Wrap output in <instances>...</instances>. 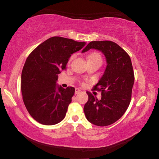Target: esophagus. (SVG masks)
Returning a JSON list of instances; mask_svg holds the SVG:
<instances>
[{"label":"esophagus","instance_id":"34e87169","mask_svg":"<svg viewBox=\"0 0 159 159\" xmlns=\"http://www.w3.org/2000/svg\"><path fill=\"white\" fill-rule=\"evenodd\" d=\"M80 92H81V90H80V89H79V88H76V90H75V94H76V95L80 93Z\"/></svg>","mask_w":159,"mask_h":159}]
</instances>
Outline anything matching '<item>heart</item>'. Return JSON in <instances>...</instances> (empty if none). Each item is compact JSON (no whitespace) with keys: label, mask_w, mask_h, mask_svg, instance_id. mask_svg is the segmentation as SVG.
<instances>
[{"label":"heart","mask_w":159,"mask_h":159,"mask_svg":"<svg viewBox=\"0 0 159 159\" xmlns=\"http://www.w3.org/2000/svg\"><path fill=\"white\" fill-rule=\"evenodd\" d=\"M98 60L102 61V57L98 53H93L89 55V57H88V60Z\"/></svg>","instance_id":"heart-1"}]
</instances>
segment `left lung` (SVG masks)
Returning a JSON list of instances; mask_svg holds the SVG:
<instances>
[{
	"instance_id": "obj_1",
	"label": "left lung",
	"mask_w": 159,
	"mask_h": 159,
	"mask_svg": "<svg viewBox=\"0 0 159 159\" xmlns=\"http://www.w3.org/2000/svg\"><path fill=\"white\" fill-rule=\"evenodd\" d=\"M90 49L102 52L107 66L104 74L93 89L102 91L100 100L87 92L88 100L84 113L90 123L107 126L115 123L124 114L131 100L134 72L130 56L116 43L109 41H92L82 52Z\"/></svg>"
}]
</instances>
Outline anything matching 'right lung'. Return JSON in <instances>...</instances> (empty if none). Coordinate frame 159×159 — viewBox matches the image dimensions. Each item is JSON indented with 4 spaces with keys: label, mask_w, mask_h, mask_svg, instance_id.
<instances>
[{
    "label": "right lung",
    "mask_w": 159,
    "mask_h": 159,
    "mask_svg": "<svg viewBox=\"0 0 159 159\" xmlns=\"http://www.w3.org/2000/svg\"><path fill=\"white\" fill-rule=\"evenodd\" d=\"M85 44L52 37L40 44L26 59L21 72V93L26 109L36 121L52 125L65 117L75 88L64 89L58 85V74L66 69L72 54Z\"/></svg>",
    "instance_id": "1"
}]
</instances>
